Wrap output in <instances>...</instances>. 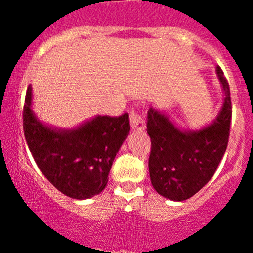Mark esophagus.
I'll list each match as a JSON object with an SVG mask.
<instances>
[{"instance_id": "1", "label": "esophagus", "mask_w": 253, "mask_h": 253, "mask_svg": "<svg viewBox=\"0 0 253 253\" xmlns=\"http://www.w3.org/2000/svg\"><path fill=\"white\" fill-rule=\"evenodd\" d=\"M129 120H131V127L133 131H137V132L144 131L145 128L144 121H143V119L138 114H137V112L134 111L132 112L131 116H129Z\"/></svg>"}]
</instances>
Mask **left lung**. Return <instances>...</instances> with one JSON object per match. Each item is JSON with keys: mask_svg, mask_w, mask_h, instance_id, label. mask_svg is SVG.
Masks as SVG:
<instances>
[{"mask_svg": "<svg viewBox=\"0 0 253 253\" xmlns=\"http://www.w3.org/2000/svg\"><path fill=\"white\" fill-rule=\"evenodd\" d=\"M216 78L223 104L211 124L186 129L162 111L147 112V133L152 141L149 175L154 190L170 201L188 200L213 177L226 150L231 122L230 89L220 67Z\"/></svg>", "mask_w": 253, "mask_h": 253, "instance_id": "8db88e82", "label": "left lung"}]
</instances>
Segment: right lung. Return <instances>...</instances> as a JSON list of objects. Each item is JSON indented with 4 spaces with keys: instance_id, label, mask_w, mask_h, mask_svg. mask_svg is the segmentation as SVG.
I'll return each mask as SVG.
<instances>
[{
    "instance_id": "right-lung-1",
    "label": "right lung",
    "mask_w": 253,
    "mask_h": 253,
    "mask_svg": "<svg viewBox=\"0 0 253 253\" xmlns=\"http://www.w3.org/2000/svg\"><path fill=\"white\" fill-rule=\"evenodd\" d=\"M23 128L28 147L45 177L63 195L86 200L106 187L112 163L131 127L128 114L120 117L96 115L73 128L45 124L33 110L29 85Z\"/></svg>"
}]
</instances>
